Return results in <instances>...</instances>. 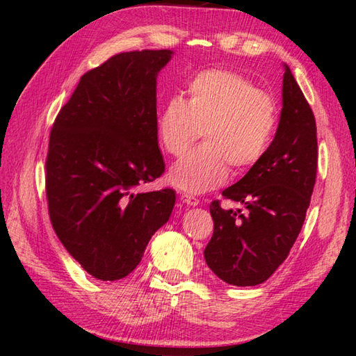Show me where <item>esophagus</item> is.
Returning a JSON list of instances; mask_svg holds the SVG:
<instances>
[{"instance_id": "34e87169", "label": "esophagus", "mask_w": 356, "mask_h": 356, "mask_svg": "<svg viewBox=\"0 0 356 356\" xmlns=\"http://www.w3.org/2000/svg\"><path fill=\"white\" fill-rule=\"evenodd\" d=\"M180 201L186 204V206H191V207H195V206H197V204H200V200H197V197L191 196V195H186V193H182V195H180Z\"/></svg>"}]
</instances>
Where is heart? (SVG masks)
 <instances>
[{
  "mask_svg": "<svg viewBox=\"0 0 356 356\" xmlns=\"http://www.w3.org/2000/svg\"><path fill=\"white\" fill-rule=\"evenodd\" d=\"M186 92V100L172 95L165 102L156 136L166 154L180 156L202 134V146L171 168L168 182L186 193H206L226 182L229 166L240 174L262 160L273 140L278 110L267 92L229 70L201 72Z\"/></svg>",
  "mask_w": 356,
  "mask_h": 356,
  "instance_id": "b5f03b06",
  "label": "heart"
}]
</instances>
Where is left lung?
Here are the masks:
<instances>
[{
    "mask_svg": "<svg viewBox=\"0 0 356 356\" xmlns=\"http://www.w3.org/2000/svg\"><path fill=\"white\" fill-rule=\"evenodd\" d=\"M317 172L316 119L284 64L282 110L262 160L222 191L242 210L210 204L213 236L204 250L209 268L227 284L257 286L286 261L309 207Z\"/></svg>",
    "mask_w": 356,
    "mask_h": 356,
    "instance_id": "1",
    "label": "left lung"
}]
</instances>
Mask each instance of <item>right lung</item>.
<instances>
[{"label":"right lung","instance_id":"1","mask_svg":"<svg viewBox=\"0 0 356 356\" xmlns=\"http://www.w3.org/2000/svg\"><path fill=\"white\" fill-rule=\"evenodd\" d=\"M171 50L119 53L81 76L53 124L48 213L69 254L100 281L130 275L170 220L171 188L135 193L165 171L156 136V76Z\"/></svg>","mask_w":356,"mask_h":356}]
</instances>
